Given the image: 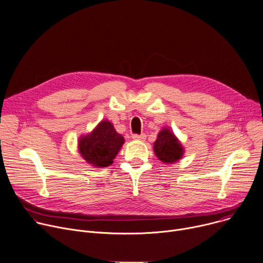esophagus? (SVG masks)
Wrapping results in <instances>:
<instances>
[{
  "label": "esophagus",
  "instance_id": "esophagus-1",
  "mask_svg": "<svg viewBox=\"0 0 263 263\" xmlns=\"http://www.w3.org/2000/svg\"><path fill=\"white\" fill-rule=\"evenodd\" d=\"M146 137H147L146 134H140V135L135 134V135L132 136V138H133L134 140H138V141H144V140L146 139Z\"/></svg>",
  "mask_w": 263,
  "mask_h": 263
}]
</instances>
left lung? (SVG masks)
<instances>
[{
  "label": "left lung",
  "mask_w": 263,
  "mask_h": 263,
  "mask_svg": "<svg viewBox=\"0 0 263 263\" xmlns=\"http://www.w3.org/2000/svg\"><path fill=\"white\" fill-rule=\"evenodd\" d=\"M153 150L157 158L165 164L177 162L183 157L184 148L177 136L170 128H162L153 145Z\"/></svg>",
  "instance_id": "8db88e82"
}]
</instances>
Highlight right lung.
I'll use <instances>...</instances> for the list:
<instances>
[{
  "instance_id": "1",
  "label": "right lung",
  "mask_w": 263,
  "mask_h": 263,
  "mask_svg": "<svg viewBox=\"0 0 263 263\" xmlns=\"http://www.w3.org/2000/svg\"><path fill=\"white\" fill-rule=\"evenodd\" d=\"M78 144L80 154L89 164L94 168H106L113 163L125 138L116 132L111 122L103 119L90 133L82 135Z\"/></svg>"
}]
</instances>
